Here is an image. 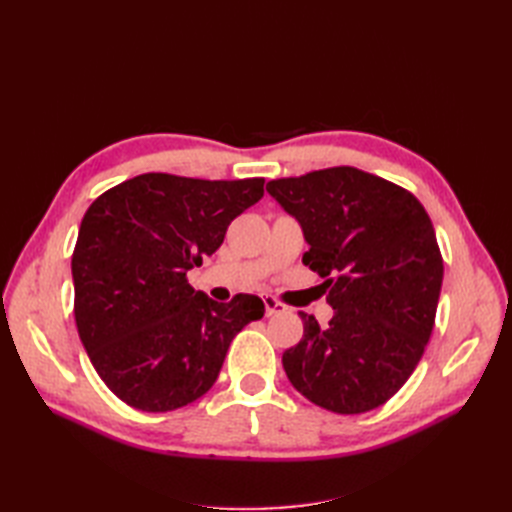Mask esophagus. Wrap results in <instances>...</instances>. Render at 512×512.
<instances>
[{"instance_id": "esophagus-1", "label": "esophagus", "mask_w": 512, "mask_h": 512, "mask_svg": "<svg viewBox=\"0 0 512 512\" xmlns=\"http://www.w3.org/2000/svg\"><path fill=\"white\" fill-rule=\"evenodd\" d=\"M286 312V305L280 303L273 297H265V314L267 316H275V314H284Z\"/></svg>"}]
</instances>
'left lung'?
<instances>
[{
    "label": "left lung",
    "mask_w": 512,
    "mask_h": 512,
    "mask_svg": "<svg viewBox=\"0 0 512 512\" xmlns=\"http://www.w3.org/2000/svg\"><path fill=\"white\" fill-rule=\"evenodd\" d=\"M267 192L301 224L303 265L324 277L333 318L299 312L303 339L282 356L303 397L369 412L412 376L436 320L444 265L436 230L404 188L352 166L275 179Z\"/></svg>",
    "instance_id": "left-lung-1"
}]
</instances>
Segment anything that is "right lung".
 <instances>
[{"instance_id":"right-lung-1","label":"right lung","mask_w":512,"mask_h":512,"mask_svg":"<svg viewBox=\"0 0 512 512\" xmlns=\"http://www.w3.org/2000/svg\"><path fill=\"white\" fill-rule=\"evenodd\" d=\"M265 179L147 173L98 196L72 254L74 318L98 376L143 412H170L218 380L235 335L265 316L254 294L218 303L185 273L265 194Z\"/></svg>"}]
</instances>
